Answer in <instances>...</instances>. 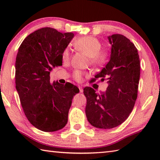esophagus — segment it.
<instances>
[{
    "mask_svg": "<svg viewBox=\"0 0 160 160\" xmlns=\"http://www.w3.org/2000/svg\"><path fill=\"white\" fill-rule=\"evenodd\" d=\"M78 88H79V89H80V93H82V92H83V88H82V85H79V86H78Z\"/></svg>",
    "mask_w": 160,
    "mask_h": 160,
    "instance_id": "esophagus-1",
    "label": "esophagus"
}]
</instances>
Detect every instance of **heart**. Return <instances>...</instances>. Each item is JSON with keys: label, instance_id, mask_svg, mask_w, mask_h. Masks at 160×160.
Instances as JSON below:
<instances>
[{"label": "heart", "instance_id": "1", "mask_svg": "<svg viewBox=\"0 0 160 160\" xmlns=\"http://www.w3.org/2000/svg\"><path fill=\"white\" fill-rule=\"evenodd\" d=\"M73 45L78 50L84 52L88 57L90 58V62L92 64L100 65L106 61L107 53L104 52H101V42L95 37H81L75 40ZM69 50L65 49L62 53V60L64 61L69 60ZM73 76L76 80H80L82 78V73L78 71H76Z\"/></svg>", "mask_w": 160, "mask_h": 160}]
</instances>
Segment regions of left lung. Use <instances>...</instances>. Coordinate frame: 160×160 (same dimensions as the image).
Here are the masks:
<instances>
[{
    "instance_id": "8db88e82",
    "label": "left lung",
    "mask_w": 160,
    "mask_h": 160,
    "mask_svg": "<svg viewBox=\"0 0 160 160\" xmlns=\"http://www.w3.org/2000/svg\"><path fill=\"white\" fill-rule=\"evenodd\" d=\"M110 60L95 78H106L107 90L101 94L87 87L85 113L94 127L110 129L120 125L131 113L138 97L140 62L134 44L121 34L108 36Z\"/></svg>"
}]
</instances>
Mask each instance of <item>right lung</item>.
Wrapping results in <instances>:
<instances>
[{"mask_svg": "<svg viewBox=\"0 0 160 160\" xmlns=\"http://www.w3.org/2000/svg\"><path fill=\"white\" fill-rule=\"evenodd\" d=\"M73 33L45 28L27 36L16 59V88L27 118L45 132L65 127L72 99L79 89L71 83H50L53 68L62 64V53Z\"/></svg>", "mask_w": 160, "mask_h": 160, "instance_id": "right-lung-1", "label": "right lung"}]
</instances>
